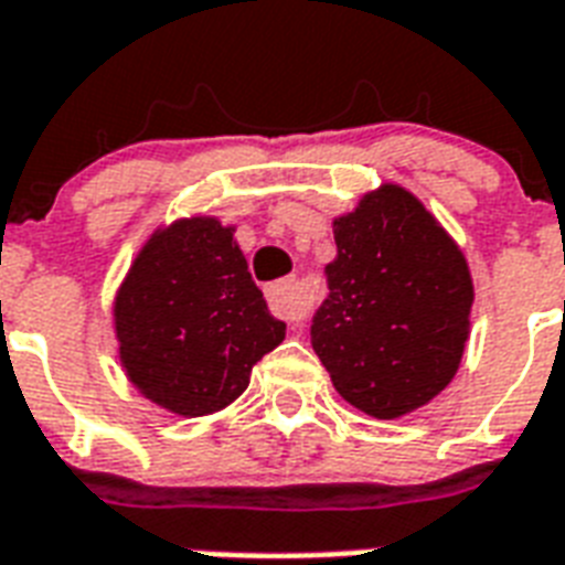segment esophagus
Returning a JSON list of instances; mask_svg holds the SVG:
<instances>
[{"instance_id":"obj_1","label":"esophagus","mask_w":565,"mask_h":565,"mask_svg":"<svg viewBox=\"0 0 565 565\" xmlns=\"http://www.w3.org/2000/svg\"><path fill=\"white\" fill-rule=\"evenodd\" d=\"M268 306L270 312L288 323H300L306 318V300L300 295L297 279H279V282L268 286Z\"/></svg>"}]
</instances>
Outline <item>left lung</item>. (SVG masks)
Returning <instances> with one entry per match:
<instances>
[{
	"label": "left lung",
	"instance_id": "1",
	"mask_svg": "<svg viewBox=\"0 0 565 565\" xmlns=\"http://www.w3.org/2000/svg\"><path fill=\"white\" fill-rule=\"evenodd\" d=\"M339 256L312 318L332 386L374 418H401L460 369L475 300L469 265L439 221L401 185H383L332 221Z\"/></svg>",
	"mask_w": 565,
	"mask_h": 565
}]
</instances>
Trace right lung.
I'll return each instance as SVG.
<instances>
[{"mask_svg": "<svg viewBox=\"0 0 565 565\" xmlns=\"http://www.w3.org/2000/svg\"><path fill=\"white\" fill-rule=\"evenodd\" d=\"M120 362L152 404L196 418L230 406L286 339L233 226L177 221L143 244L115 300Z\"/></svg>", "mask_w": 565, "mask_h": 565, "instance_id": "obj_1", "label": "right lung"}]
</instances>
